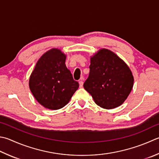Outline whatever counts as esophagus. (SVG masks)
Instances as JSON below:
<instances>
[{
    "instance_id": "34e87169",
    "label": "esophagus",
    "mask_w": 159,
    "mask_h": 159,
    "mask_svg": "<svg viewBox=\"0 0 159 159\" xmlns=\"http://www.w3.org/2000/svg\"><path fill=\"white\" fill-rule=\"evenodd\" d=\"M84 80V77H82V78H81V80L80 81V82H79V84H80V88L83 87V84H84L83 80Z\"/></svg>"
}]
</instances>
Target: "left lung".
<instances>
[{
    "label": "left lung",
    "mask_w": 159,
    "mask_h": 159,
    "mask_svg": "<svg viewBox=\"0 0 159 159\" xmlns=\"http://www.w3.org/2000/svg\"><path fill=\"white\" fill-rule=\"evenodd\" d=\"M89 77L84 88L95 104L106 109L120 106L134 86L129 67L110 50L102 48L91 57Z\"/></svg>",
    "instance_id": "left-lung-1"
}]
</instances>
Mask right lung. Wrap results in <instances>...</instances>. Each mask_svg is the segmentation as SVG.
Listing matches in <instances>:
<instances>
[{"mask_svg":"<svg viewBox=\"0 0 159 159\" xmlns=\"http://www.w3.org/2000/svg\"><path fill=\"white\" fill-rule=\"evenodd\" d=\"M66 59L61 50H48L37 61L30 77L29 87L33 96L46 109L64 107L79 87L65 64Z\"/></svg>","mask_w":159,"mask_h":159,"instance_id":"1","label":"right lung"}]
</instances>
